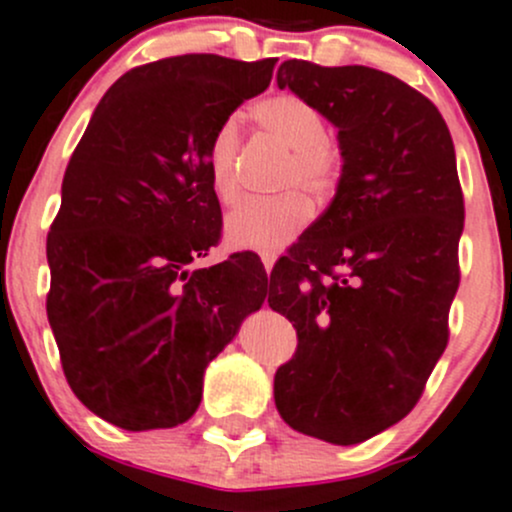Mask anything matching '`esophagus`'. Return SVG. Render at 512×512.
<instances>
[{
  "mask_svg": "<svg viewBox=\"0 0 512 512\" xmlns=\"http://www.w3.org/2000/svg\"><path fill=\"white\" fill-rule=\"evenodd\" d=\"M260 260H262V265H265V270H267V272H272V267H275L277 255H275V252H262Z\"/></svg>",
  "mask_w": 512,
  "mask_h": 512,
  "instance_id": "esophagus-1",
  "label": "esophagus"
}]
</instances>
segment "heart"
Here are the masks:
<instances>
[{"label": "heart", "mask_w": 512, "mask_h": 512, "mask_svg": "<svg viewBox=\"0 0 512 512\" xmlns=\"http://www.w3.org/2000/svg\"><path fill=\"white\" fill-rule=\"evenodd\" d=\"M252 113L272 138L292 151L282 175V190L302 188L312 198L332 193L342 173V156L329 141L324 113L297 94L262 98ZM237 151L240 128L235 118H227L208 143L210 185L223 205H232L240 198ZM307 220L309 203L299 193H285L272 200H250L227 215L225 240L237 250H277L299 235Z\"/></svg>", "instance_id": "1"}]
</instances>
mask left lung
Instances as JSON below:
<instances>
[{
  "instance_id": "left-lung-1",
  "label": "left lung",
  "mask_w": 512,
  "mask_h": 512,
  "mask_svg": "<svg viewBox=\"0 0 512 512\" xmlns=\"http://www.w3.org/2000/svg\"><path fill=\"white\" fill-rule=\"evenodd\" d=\"M277 86L337 128L342 175L329 208L275 265L267 302L297 329L275 374L289 426L354 446L409 414L448 344L463 193L438 108L369 66L289 59Z\"/></svg>"
}]
</instances>
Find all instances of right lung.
I'll return each instance as SVG.
<instances>
[{
  "mask_svg": "<svg viewBox=\"0 0 512 512\" xmlns=\"http://www.w3.org/2000/svg\"><path fill=\"white\" fill-rule=\"evenodd\" d=\"M275 64L185 54L131 69L66 165L46 314L71 391L113 426L188 421L208 364L265 302L270 282L252 257L188 265L223 225L210 138L270 86Z\"/></svg>",
  "mask_w": 512,
  "mask_h": 512,
  "instance_id": "add662e5",
  "label": "right lung"
}]
</instances>
